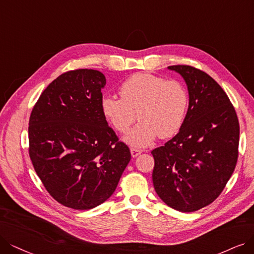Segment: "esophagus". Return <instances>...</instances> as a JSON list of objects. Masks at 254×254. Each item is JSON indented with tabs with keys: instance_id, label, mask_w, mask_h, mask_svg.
<instances>
[{
	"instance_id": "esophagus-1",
	"label": "esophagus",
	"mask_w": 254,
	"mask_h": 254,
	"mask_svg": "<svg viewBox=\"0 0 254 254\" xmlns=\"http://www.w3.org/2000/svg\"><path fill=\"white\" fill-rule=\"evenodd\" d=\"M130 152H131V155H132V157H136L141 153V152H143V150L137 149V148H131Z\"/></svg>"
}]
</instances>
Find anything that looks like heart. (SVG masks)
I'll return each mask as SVG.
<instances>
[{"label": "heart", "mask_w": 254, "mask_h": 254, "mask_svg": "<svg viewBox=\"0 0 254 254\" xmlns=\"http://www.w3.org/2000/svg\"><path fill=\"white\" fill-rule=\"evenodd\" d=\"M120 96L103 97L101 110L120 133H126L138 116L140 122L126 136L130 145L146 147L158 135L173 136L185 123L189 97L177 80L136 73L122 83Z\"/></svg>", "instance_id": "heart-1"}]
</instances>
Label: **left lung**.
I'll return each mask as SVG.
<instances>
[{
	"label": "left lung",
	"mask_w": 254,
	"mask_h": 254,
	"mask_svg": "<svg viewBox=\"0 0 254 254\" xmlns=\"http://www.w3.org/2000/svg\"><path fill=\"white\" fill-rule=\"evenodd\" d=\"M186 80L190 102L185 123L169 141L151 151L153 186L167 205L190 212L214 202L235 171L240 124L223 88L203 70L170 65Z\"/></svg>",
	"instance_id": "obj_1"
}]
</instances>
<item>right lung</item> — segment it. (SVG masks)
<instances>
[{
  "label": "right lung",
  "mask_w": 254,
  "mask_h": 254,
  "mask_svg": "<svg viewBox=\"0 0 254 254\" xmlns=\"http://www.w3.org/2000/svg\"><path fill=\"white\" fill-rule=\"evenodd\" d=\"M105 84L99 70H68L47 86L30 115L34 170L49 194L69 208L103 203L131 158L101 110Z\"/></svg>",
  "instance_id": "1"
}]
</instances>
